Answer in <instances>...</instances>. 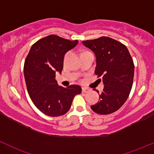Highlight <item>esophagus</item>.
<instances>
[{
  "label": "esophagus",
  "mask_w": 154,
  "mask_h": 154,
  "mask_svg": "<svg viewBox=\"0 0 154 154\" xmlns=\"http://www.w3.org/2000/svg\"><path fill=\"white\" fill-rule=\"evenodd\" d=\"M90 89L88 88H85V87H82V91L83 92V93H87V92H89L90 91Z\"/></svg>",
  "instance_id": "obj_1"
}]
</instances>
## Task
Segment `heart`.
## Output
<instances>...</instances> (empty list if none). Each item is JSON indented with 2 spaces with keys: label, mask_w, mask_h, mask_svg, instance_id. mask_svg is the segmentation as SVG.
<instances>
[{
  "label": "heart",
  "mask_w": 154,
  "mask_h": 154,
  "mask_svg": "<svg viewBox=\"0 0 154 154\" xmlns=\"http://www.w3.org/2000/svg\"><path fill=\"white\" fill-rule=\"evenodd\" d=\"M85 52H88V51H85ZM85 52H83V53H85Z\"/></svg>",
  "instance_id": "heart-1"
}]
</instances>
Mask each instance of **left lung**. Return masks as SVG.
Here are the masks:
<instances>
[{
    "mask_svg": "<svg viewBox=\"0 0 154 154\" xmlns=\"http://www.w3.org/2000/svg\"><path fill=\"white\" fill-rule=\"evenodd\" d=\"M82 43L94 53V73L103 77L104 84L100 101L91 108L99 114L115 112L125 103L131 90L134 75L131 56L124 44L108 37L84 40Z\"/></svg>",
    "mask_w": 154,
    "mask_h": 154,
    "instance_id": "obj_1",
    "label": "left lung"
}]
</instances>
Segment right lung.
<instances>
[{
    "mask_svg": "<svg viewBox=\"0 0 154 154\" xmlns=\"http://www.w3.org/2000/svg\"><path fill=\"white\" fill-rule=\"evenodd\" d=\"M78 40H69L51 35L32 45L24 63L27 91L35 106L46 115L59 116L70 109L74 96L80 94V85L60 86L57 72L63 68L65 54L75 47Z\"/></svg>",
    "mask_w": 154,
    "mask_h": 154,
    "instance_id": "1",
    "label": "right lung"
}]
</instances>
